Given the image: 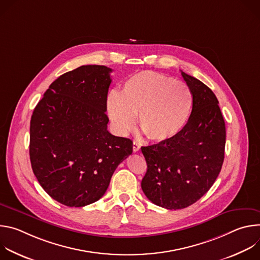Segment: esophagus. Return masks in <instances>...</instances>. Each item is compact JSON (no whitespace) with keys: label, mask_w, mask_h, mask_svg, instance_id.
I'll return each mask as SVG.
<instances>
[{"label":"esophagus","mask_w":260,"mask_h":260,"mask_svg":"<svg viewBox=\"0 0 260 260\" xmlns=\"http://www.w3.org/2000/svg\"><path fill=\"white\" fill-rule=\"evenodd\" d=\"M140 148H141V144L139 142H137V141H134V143H133V150H134V152H138L140 150Z\"/></svg>","instance_id":"obj_1"}]
</instances>
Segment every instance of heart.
<instances>
[{
  "label": "heart",
  "mask_w": 260,
  "mask_h": 260,
  "mask_svg": "<svg viewBox=\"0 0 260 260\" xmlns=\"http://www.w3.org/2000/svg\"><path fill=\"white\" fill-rule=\"evenodd\" d=\"M191 108L186 83L152 71L135 74L107 99L108 115L119 134L131 132L138 115L140 128L153 141L175 137L186 124Z\"/></svg>",
  "instance_id": "b5f03b06"
}]
</instances>
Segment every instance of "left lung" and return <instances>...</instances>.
<instances>
[{
    "label": "left lung",
    "mask_w": 260,
    "mask_h": 260,
    "mask_svg": "<svg viewBox=\"0 0 260 260\" xmlns=\"http://www.w3.org/2000/svg\"><path fill=\"white\" fill-rule=\"evenodd\" d=\"M192 93L187 123L173 138L142 147L147 172L141 186L147 199L169 209H184L212 187L224 160L225 123L214 92L181 71Z\"/></svg>",
    "instance_id": "left-lung-1"
}]
</instances>
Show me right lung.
<instances>
[{
  "label": "right lung",
  "mask_w": 260,
  "mask_h": 260,
  "mask_svg": "<svg viewBox=\"0 0 260 260\" xmlns=\"http://www.w3.org/2000/svg\"><path fill=\"white\" fill-rule=\"evenodd\" d=\"M112 69L88 64L64 73L37 104L29 126V159L42 188L68 207L99 201L133 141L107 129Z\"/></svg>",
  "instance_id": "obj_1"
}]
</instances>
